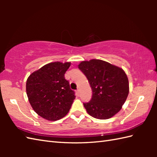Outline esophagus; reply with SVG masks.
<instances>
[{
    "mask_svg": "<svg viewBox=\"0 0 157 157\" xmlns=\"http://www.w3.org/2000/svg\"><path fill=\"white\" fill-rule=\"evenodd\" d=\"M76 93H77V94H79V89H78V90H76Z\"/></svg>",
    "mask_w": 157,
    "mask_h": 157,
    "instance_id": "34e87169",
    "label": "esophagus"
}]
</instances>
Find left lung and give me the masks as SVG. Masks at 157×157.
<instances>
[{"mask_svg": "<svg viewBox=\"0 0 157 157\" xmlns=\"http://www.w3.org/2000/svg\"><path fill=\"white\" fill-rule=\"evenodd\" d=\"M78 68L90 84L92 96L83 103L88 113L98 119H106L117 114L129 94L128 78L123 70L99 59L82 61Z\"/></svg>", "mask_w": 157, "mask_h": 157, "instance_id": "1", "label": "left lung"}]
</instances>
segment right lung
Segmentation results:
<instances>
[{"label": "right lung", "mask_w": 157, "mask_h": 157, "mask_svg": "<svg viewBox=\"0 0 157 157\" xmlns=\"http://www.w3.org/2000/svg\"><path fill=\"white\" fill-rule=\"evenodd\" d=\"M70 65L69 62L48 63L28 78L26 92L29 102L42 118L56 121L64 117L71 109L75 92L65 78Z\"/></svg>", "instance_id": "obj_1"}]
</instances>
